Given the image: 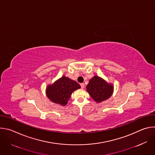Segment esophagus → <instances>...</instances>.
I'll use <instances>...</instances> for the list:
<instances>
[{"label": "esophagus", "instance_id": "34e87169", "mask_svg": "<svg viewBox=\"0 0 155 155\" xmlns=\"http://www.w3.org/2000/svg\"><path fill=\"white\" fill-rule=\"evenodd\" d=\"M80 86H81V87L82 88V89H83V88L84 87V83H81Z\"/></svg>", "mask_w": 155, "mask_h": 155}]
</instances>
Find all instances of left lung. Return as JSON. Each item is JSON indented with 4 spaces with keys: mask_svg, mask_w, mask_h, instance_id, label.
Here are the masks:
<instances>
[{
    "mask_svg": "<svg viewBox=\"0 0 155 155\" xmlns=\"http://www.w3.org/2000/svg\"><path fill=\"white\" fill-rule=\"evenodd\" d=\"M86 89L94 101L99 103L107 100L112 96L114 87L101 77L94 76L90 80Z\"/></svg>",
    "mask_w": 155,
    "mask_h": 155,
    "instance_id": "obj_1",
    "label": "left lung"
}]
</instances>
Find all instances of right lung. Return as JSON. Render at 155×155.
<instances>
[{
  "instance_id": "1",
  "label": "right lung",
  "mask_w": 155,
  "mask_h": 155,
  "mask_svg": "<svg viewBox=\"0 0 155 155\" xmlns=\"http://www.w3.org/2000/svg\"><path fill=\"white\" fill-rule=\"evenodd\" d=\"M80 88V84L68 77L63 76L47 88V96L53 102L65 105L70 100L72 93Z\"/></svg>"
}]
</instances>
